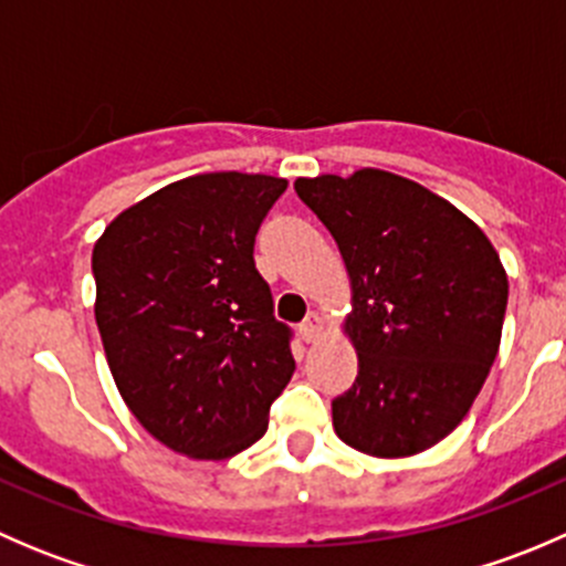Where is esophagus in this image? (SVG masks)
Instances as JSON below:
<instances>
[{"label":"esophagus","instance_id":"esophagus-1","mask_svg":"<svg viewBox=\"0 0 566 566\" xmlns=\"http://www.w3.org/2000/svg\"><path fill=\"white\" fill-rule=\"evenodd\" d=\"M323 328H325V319L317 315V312H312L310 317L304 319V323H301V336H304L306 342H315L319 334H323Z\"/></svg>","mask_w":566,"mask_h":566}]
</instances>
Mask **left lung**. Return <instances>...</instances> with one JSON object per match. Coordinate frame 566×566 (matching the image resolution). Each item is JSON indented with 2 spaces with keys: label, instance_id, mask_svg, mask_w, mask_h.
Here are the masks:
<instances>
[{
  "label": "left lung",
  "instance_id": "8db88e82",
  "mask_svg": "<svg viewBox=\"0 0 566 566\" xmlns=\"http://www.w3.org/2000/svg\"><path fill=\"white\" fill-rule=\"evenodd\" d=\"M350 276L353 389L334 430L373 458H410L465 419L499 356L510 282L490 238L443 197L384 169L298 177Z\"/></svg>",
  "mask_w": 566,
  "mask_h": 566
}]
</instances>
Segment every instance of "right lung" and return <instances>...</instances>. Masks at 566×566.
Returning <instances> with one entry per match:
<instances>
[{"label":"right lung","instance_id":"add662e5","mask_svg":"<svg viewBox=\"0 0 566 566\" xmlns=\"http://www.w3.org/2000/svg\"><path fill=\"white\" fill-rule=\"evenodd\" d=\"M284 177H182L95 241V323L119 397L156 441L227 460L260 441L293 378L290 328L254 268Z\"/></svg>","mask_w":566,"mask_h":566}]
</instances>
